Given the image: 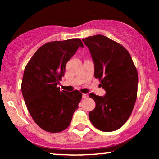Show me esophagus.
I'll return each mask as SVG.
<instances>
[{
    "mask_svg": "<svg viewBox=\"0 0 159 159\" xmlns=\"http://www.w3.org/2000/svg\"><path fill=\"white\" fill-rule=\"evenodd\" d=\"M82 97H83L84 98H86L88 97V94L87 93H83V95H82Z\"/></svg>",
    "mask_w": 159,
    "mask_h": 159,
    "instance_id": "1",
    "label": "esophagus"
}]
</instances>
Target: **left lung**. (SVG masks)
<instances>
[{"label":"left lung","mask_w":159,"mask_h":159,"mask_svg":"<svg viewBox=\"0 0 159 159\" xmlns=\"http://www.w3.org/2000/svg\"><path fill=\"white\" fill-rule=\"evenodd\" d=\"M95 66L94 76L106 91L90 93L96 107L89 114L91 123L102 132L119 129L131 116L138 93V75L130 54L120 43L103 35L83 39Z\"/></svg>","instance_id":"obj_1"}]
</instances>
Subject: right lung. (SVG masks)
Instances as JSON below:
<instances>
[{
  "label": "right lung",
  "instance_id": "add662e5",
  "mask_svg": "<svg viewBox=\"0 0 159 159\" xmlns=\"http://www.w3.org/2000/svg\"><path fill=\"white\" fill-rule=\"evenodd\" d=\"M79 47L84 45L78 38L49 42L38 48L25 66L21 87L24 99L34 122L48 132L66 129L81 100L78 90L61 91L57 87L66 63Z\"/></svg>",
  "mask_w": 159,
  "mask_h": 159
}]
</instances>
